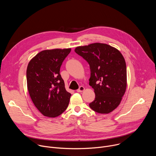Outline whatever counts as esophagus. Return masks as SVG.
I'll use <instances>...</instances> for the list:
<instances>
[{
	"mask_svg": "<svg viewBox=\"0 0 156 156\" xmlns=\"http://www.w3.org/2000/svg\"><path fill=\"white\" fill-rule=\"evenodd\" d=\"M84 90V87L83 86H80V87H79L78 90H76V91H77L78 93H80V92L83 91Z\"/></svg>",
	"mask_w": 156,
	"mask_h": 156,
	"instance_id": "1",
	"label": "esophagus"
}]
</instances>
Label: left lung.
Here are the masks:
<instances>
[{
    "mask_svg": "<svg viewBox=\"0 0 156 156\" xmlns=\"http://www.w3.org/2000/svg\"><path fill=\"white\" fill-rule=\"evenodd\" d=\"M75 52L90 65V85L95 99L90 108L99 114H108L120 104L126 87V66L117 49L106 44L93 43L77 47Z\"/></svg>",
    "mask_w": 156,
    "mask_h": 156,
    "instance_id": "1",
    "label": "left lung"
}]
</instances>
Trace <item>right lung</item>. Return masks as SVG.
<instances>
[{"label":"right lung","instance_id":"obj_1","mask_svg":"<svg viewBox=\"0 0 156 156\" xmlns=\"http://www.w3.org/2000/svg\"><path fill=\"white\" fill-rule=\"evenodd\" d=\"M71 49L45 50L29 62L27 87L33 102L44 116L56 117L67 108L71 94L65 90L60 66Z\"/></svg>","mask_w":156,"mask_h":156}]
</instances>
